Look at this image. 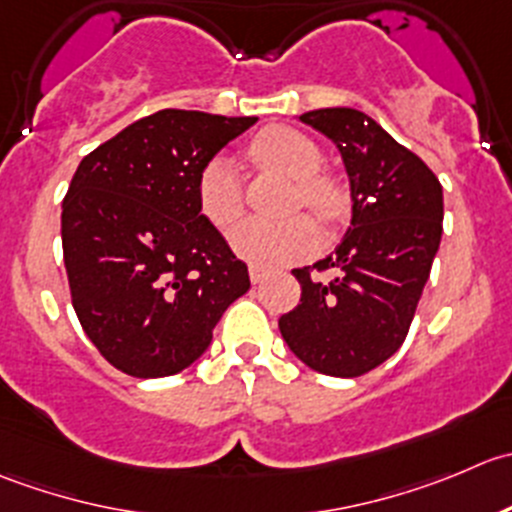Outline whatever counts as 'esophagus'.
<instances>
[{
	"label": "esophagus",
	"instance_id": "34e87169",
	"mask_svg": "<svg viewBox=\"0 0 512 512\" xmlns=\"http://www.w3.org/2000/svg\"><path fill=\"white\" fill-rule=\"evenodd\" d=\"M249 276H251V283H261L263 276H266V271H263V268H258V266H251Z\"/></svg>",
	"mask_w": 512,
	"mask_h": 512
}]
</instances>
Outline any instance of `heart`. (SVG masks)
<instances>
[{
    "instance_id": "heart-1",
    "label": "heart",
    "mask_w": 512,
    "mask_h": 512,
    "mask_svg": "<svg viewBox=\"0 0 512 512\" xmlns=\"http://www.w3.org/2000/svg\"><path fill=\"white\" fill-rule=\"evenodd\" d=\"M251 156L261 166L278 171L296 181L293 206L303 204L321 221L336 219L343 206L338 184L321 176L323 154L316 141L291 126L266 129L251 141ZM199 209L219 231H229L244 214V179L239 166L226 156L209 161L199 176ZM318 244L316 226L306 216H291L283 221H244L231 234V246L246 261L263 268L286 266L308 256Z\"/></svg>"
}]
</instances>
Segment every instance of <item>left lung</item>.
<instances>
[{
  "label": "left lung",
  "mask_w": 512,
  "mask_h": 512,
  "mask_svg": "<svg viewBox=\"0 0 512 512\" xmlns=\"http://www.w3.org/2000/svg\"><path fill=\"white\" fill-rule=\"evenodd\" d=\"M298 119L336 144L351 186V226L311 266L293 268L301 303L278 318L298 361L326 376L373 371L406 341L443 236V186L413 151L351 106Z\"/></svg>",
  "instance_id": "obj_1"
}]
</instances>
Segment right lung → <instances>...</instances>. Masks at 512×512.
<instances>
[{
	"mask_svg": "<svg viewBox=\"0 0 512 512\" xmlns=\"http://www.w3.org/2000/svg\"><path fill=\"white\" fill-rule=\"evenodd\" d=\"M256 116L164 109L86 154L62 204L74 311L119 371L164 378L199 361L249 268L199 209V176Z\"/></svg>",
	"mask_w": 512,
	"mask_h": 512,
	"instance_id": "add662e5",
	"label": "right lung"
}]
</instances>
